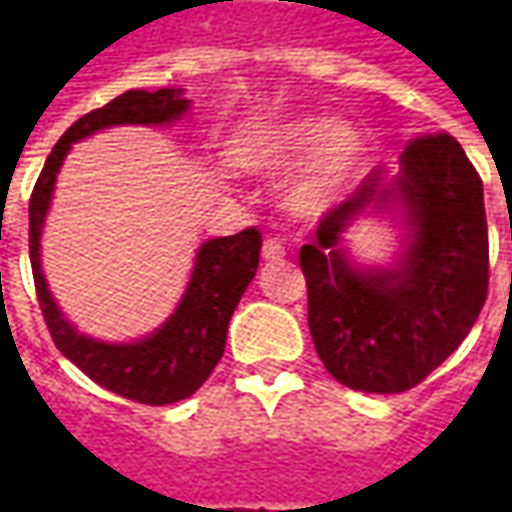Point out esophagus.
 <instances>
[{"instance_id": "obj_1", "label": "esophagus", "mask_w": 512, "mask_h": 512, "mask_svg": "<svg viewBox=\"0 0 512 512\" xmlns=\"http://www.w3.org/2000/svg\"><path fill=\"white\" fill-rule=\"evenodd\" d=\"M263 257H266V260H279V257H285V244H282L279 238H266V241H263Z\"/></svg>"}]
</instances>
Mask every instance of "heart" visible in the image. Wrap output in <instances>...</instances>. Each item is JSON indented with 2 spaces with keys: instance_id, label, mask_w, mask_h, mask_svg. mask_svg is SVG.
Masks as SVG:
<instances>
[{
  "instance_id": "obj_1",
  "label": "heart",
  "mask_w": 512,
  "mask_h": 512,
  "mask_svg": "<svg viewBox=\"0 0 512 512\" xmlns=\"http://www.w3.org/2000/svg\"><path fill=\"white\" fill-rule=\"evenodd\" d=\"M312 147L310 167L304 169V175L296 180V186L290 189V202L299 211H321L323 205L337 197V191H343L348 180L354 178L356 164L362 158V142L359 136L337 128L329 134V123L318 117H301V120H288L279 123L252 139L249 145V158L260 167H288L301 156H307Z\"/></svg>"
}]
</instances>
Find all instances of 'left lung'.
Returning <instances> with one entry per match:
<instances>
[{
  "label": "left lung",
  "instance_id": "8db88e82",
  "mask_svg": "<svg viewBox=\"0 0 512 512\" xmlns=\"http://www.w3.org/2000/svg\"><path fill=\"white\" fill-rule=\"evenodd\" d=\"M397 199L412 241L392 272H359L342 233L367 207ZM299 266L307 321L323 367L359 392H406L422 384L472 332L488 296V224L483 180L450 134L414 136L400 175L362 186L323 213Z\"/></svg>",
  "mask_w": 512,
  "mask_h": 512
}]
</instances>
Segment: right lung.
<instances>
[{"label":"right lung","mask_w":512,"mask_h":512,"mask_svg":"<svg viewBox=\"0 0 512 512\" xmlns=\"http://www.w3.org/2000/svg\"><path fill=\"white\" fill-rule=\"evenodd\" d=\"M186 109L189 101L183 98V93L169 87L156 93L128 90L117 95L115 101L79 117L60 136L29 197V263H32L35 293L51 340L60 348V354L68 356L95 384L145 406L178 403L183 397L194 395L208 381L224 354L227 323L233 318L246 285L255 277L263 235L257 227H246L227 238L205 241L197 252L194 274L175 315L156 334L139 343L109 345L84 337L62 318L40 271V227L49 211L62 158L68 156L73 142L101 128L123 126V123H134V126L172 123Z\"/></svg>","instance_id":"right-lung-1"}]
</instances>
